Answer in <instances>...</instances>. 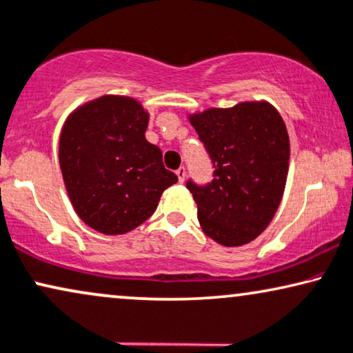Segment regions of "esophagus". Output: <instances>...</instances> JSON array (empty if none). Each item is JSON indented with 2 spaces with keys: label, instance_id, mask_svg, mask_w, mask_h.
Instances as JSON below:
<instances>
[{
  "label": "esophagus",
  "instance_id": "1",
  "mask_svg": "<svg viewBox=\"0 0 353 353\" xmlns=\"http://www.w3.org/2000/svg\"><path fill=\"white\" fill-rule=\"evenodd\" d=\"M176 174H177V179H179V182L182 184V182L185 181V168L181 166V168L176 171Z\"/></svg>",
  "mask_w": 353,
  "mask_h": 353
}]
</instances>
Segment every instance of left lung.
Returning <instances> with one entry per match:
<instances>
[{
  "label": "left lung",
  "instance_id": "obj_1",
  "mask_svg": "<svg viewBox=\"0 0 353 353\" xmlns=\"http://www.w3.org/2000/svg\"><path fill=\"white\" fill-rule=\"evenodd\" d=\"M212 159L213 179L187 181L203 233L223 246H243L264 231L282 200L290 140L283 119L269 102L190 115Z\"/></svg>",
  "mask_w": 353,
  "mask_h": 353
}]
</instances>
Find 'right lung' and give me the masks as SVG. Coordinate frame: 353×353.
I'll return each instance as SVG.
<instances>
[{
    "label": "right lung",
    "mask_w": 353,
    "mask_h": 353,
    "mask_svg": "<svg viewBox=\"0 0 353 353\" xmlns=\"http://www.w3.org/2000/svg\"><path fill=\"white\" fill-rule=\"evenodd\" d=\"M148 114L132 97L102 96L66 119L60 168L78 216L102 234H123L148 220L177 182L163 153L146 141Z\"/></svg>",
    "instance_id": "add662e5"
}]
</instances>
